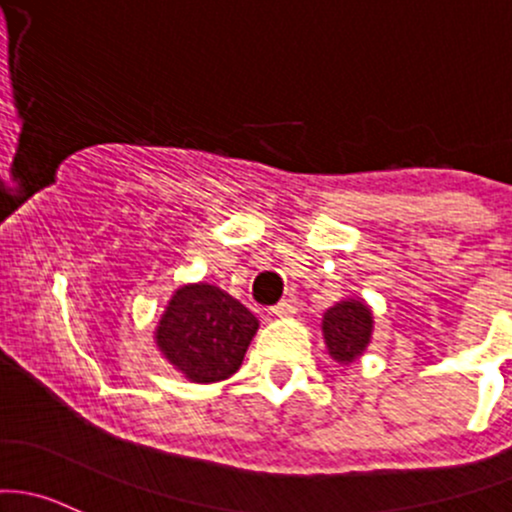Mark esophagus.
I'll return each instance as SVG.
<instances>
[{
  "mask_svg": "<svg viewBox=\"0 0 512 512\" xmlns=\"http://www.w3.org/2000/svg\"><path fill=\"white\" fill-rule=\"evenodd\" d=\"M296 311H299V306H296L294 299H284V301H279L277 306L269 308V313H272L274 318H289V316H294Z\"/></svg>",
  "mask_w": 512,
  "mask_h": 512,
  "instance_id": "34e87169",
  "label": "esophagus"
}]
</instances>
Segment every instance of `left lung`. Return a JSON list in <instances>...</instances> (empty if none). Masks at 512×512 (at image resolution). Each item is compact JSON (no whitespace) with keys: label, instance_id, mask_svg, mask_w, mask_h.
Instances as JSON below:
<instances>
[{"label":"left lung","instance_id":"8db88e82","mask_svg":"<svg viewBox=\"0 0 512 512\" xmlns=\"http://www.w3.org/2000/svg\"><path fill=\"white\" fill-rule=\"evenodd\" d=\"M372 308L359 299H345L323 316V340L328 355L340 364H352L372 340Z\"/></svg>","mask_w":512,"mask_h":512}]
</instances>
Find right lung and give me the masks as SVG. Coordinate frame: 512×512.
Listing matches in <instances>:
<instances>
[{"label": "right lung", "mask_w": 512, "mask_h": 512, "mask_svg": "<svg viewBox=\"0 0 512 512\" xmlns=\"http://www.w3.org/2000/svg\"><path fill=\"white\" fill-rule=\"evenodd\" d=\"M257 318L213 284H187L172 294L155 328L162 357L194 384L228 379L243 364Z\"/></svg>", "instance_id": "right-lung-1"}]
</instances>
